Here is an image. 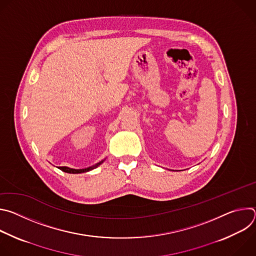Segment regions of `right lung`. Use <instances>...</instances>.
Segmentation results:
<instances>
[{
  "instance_id": "add662e5",
  "label": "right lung",
  "mask_w": 256,
  "mask_h": 256,
  "mask_svg": "<svg viewBox=\"0 0 256 256\" xmlns=\"http://www.w3.org/2000/svg\"><path fill=\"white\" fill-rule=\"evenodd\" d=\"M104 160H102L101 162L97 163L96 165L94 166H91V167H88V168H85V169H72V168H68V167H66V166H62V167H58V169H60L62 171L64 172H66V173H72V174H77V173H84V172H88L90 170H93L95 169L96 167H98L101 163H103Z\"/></svg>"
}]
</instances>
